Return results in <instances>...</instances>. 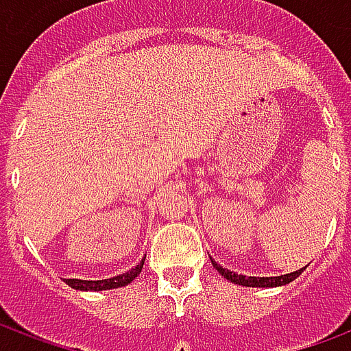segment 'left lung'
Masks as SVG:
<instances>
[{
    "mask_svg": "<svg viewBox=\"0 0 351 351\" xmlns=\"http://www.w3.org/2000/svg\"><path fill=\"white\" fill-rule=\"evenodd\" d=\"M213 261V267L216 271L220 272L221 276L233 284H239V286H246V287H278V286H286L289 282H293L299 274H301L306 267H302L299 271L287 272V274H280V276H246V274H239V272L229 271V269H223L221 265H218L210 258Z\"/></svg>",
    "mask_w": 351,
    "mask_h": 351,
    "instance_id": "left-lung-1",
    "label": "left lung"
}]
</instances>
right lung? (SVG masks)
Masks as SVG:
<instances>
[{
    "mask_svg": "<svg viewBox=\"0 0 351 351\" xmlns=\"http://www.w3.org/2000/svg\"><path fill=\"white\" fill-rule=\"evenodd\" d=\"M145 259H141V263L135 265L133 269L130 271L122 272V274H116L112 278H105V280H80V278H67L65 284H69L75 289H80V291H103V289H114V287H122L128 286L130 282L137 278L141 271H143V265H145Z\"/></svg>",
    "mask_w": 351,
    "mask_h": 351,
    "instance_id": "1",
    "label": "right lung"
}]
</instances>
